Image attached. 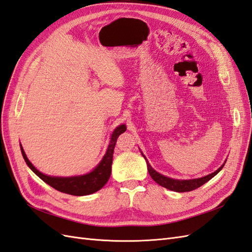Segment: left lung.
<instances>
[{
  "instance_id": "left-lung-1",
  "label": "left lung",
  "mask_w": 252,
  "mask_h": 252,
  "mask_svg": "<svg viewBox=\"0 0 252 252\" xmlns=\"http://www.w3.org/2000/svg\"><path fill=\"white\" fill-rule=\"evenodd\" d=\"M143 154V153H141ZM143 157L145 158V156L143 154ZM146 162H147V168L148 171H149V175L151 176V178L156 181L158 184H159L160 186H163V188L167 189H170L173 191H178V192H184V191H190L196 189L200 186L203 185L204 183H206L210 180L215 177L217 173L222 169V167L224 166V164L220 167V168H218L216 171H214L213 173H210V175L202 177V178H198V179H191V180H177V179H171L168 177H165L163 175H160V173L157 172L154 170L152 167L150 166L149 162H148L147 158H145Z\"/></svg>"
}]
</instances>
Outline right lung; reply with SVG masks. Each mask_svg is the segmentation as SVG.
<instances>
[{
  "instance_id": "right-lung-1",
  "label": "right lung",
  "mask_w": 252,
  "mask_h": 252,
  "mask_svg": "<svg viewBox=\"0 0 252 252\" xmlns=\"http://www.w3.org/2000/svg\"><path fill=\"white\" fill-rule=\"evenodd\" d=\"M126 125H121L115 128V131L112 134L111 143L108 145V148L106 150L105 156L103 157L102 160L99 163V165L95 167V168L90 171L89 173L83 176H76V177H51L43 175L42 172L37 170L34 165L30 162L28 158L27 154H25L23 148L20 144L21 148V153L23 156V158L25 163L28 164L30 168L33 170L36 175L39 177L42 181L52 186L53 189L56 190H60L64 193H69V195L73 196H85L90 195V193H94L101 189L103 186H104L109 177H111L112 172V163H113V153L115 149L116 141L121 133L126 132Z\"/></svg>"
}]
</instances>
